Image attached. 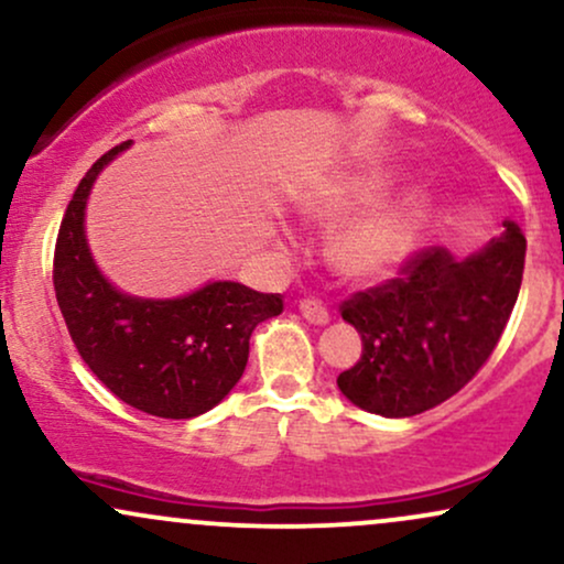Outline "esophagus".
Masks as SVG:
<instances>
[{"mask_svg":"<svg viewBox=\"0 0 564 564\" xmlns=\"http://www.w3.org/2000/svg\"><path fill=\"white\" fill-rule=\"evenodd\" d=\"M300 313L304 321L315 323V326H326L328 323V310L323 307V302L315 300V296H307V300L300 302Z\"/></svg>","mask_w":564,"mask_h":564,"instance_id":"obj_1","label":"esophagus"}]
</instances>
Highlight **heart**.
<instances>
[{"instance_id": "b5f03b06", "label": "heart", "mask_w": 564, "mask_h": 564, "mask_svg": "<svg viewBox=\"0 0 564 564\" xmlns=\"http://www.w3.org/2000/svg\"><path fill=\"white\" fill-rule=\"evenodd\" d=\"M390 187V174L360 172L323 187L313 198L304 200L302 212L321 225H336L379 204ZM426 209H430V196L424 191H408L390 204L349 219L334 232L332 243H328V257H332L334 268L355 281L390 273L411 251Z\"/></svg>"}]
</instances>
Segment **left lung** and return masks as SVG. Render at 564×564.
<instances>
[{"label": "left lung", "mask_w": 564, "mask_h": 564, "mask_svg": "<svg viewBox=\"0 0 564 564\" xmlns=\"http://www.w3.org/2000/svg\"><path fill=\"white\" fill-rule=\"evenodd\" d=\"M501 236L467 260L443 246L416 251L400 275L341 302L364 355L336 384L349 403L405 419L453 398L490 358L507 328L525 270V236Z\"/></svg>", "instance_id": "1"}]
</instances>
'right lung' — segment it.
Wrapping results in <instances>:
<instances>
[{
  "label": "right lung",
  "mask_w": 564,
  "mask_h": 564,
  "mask_svg": "<svg viewBox=\"0 0 564 564\" xmlns=\"http://www.w3.org/2000/svg\"><path fill=\"white\" fill-rule=\"evenodd\" d=\"M129 145L95 161L63 215L53 262L57 307L82 360L116 398L159 419H193L238 384L251 332L283 313V296L236 281L206 283L177 300H142L111 286L89 254L84 209L97 174Z\"/></svg>",
  "instance_id": "right-lung-1"
}]
</instances>
